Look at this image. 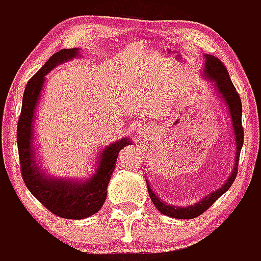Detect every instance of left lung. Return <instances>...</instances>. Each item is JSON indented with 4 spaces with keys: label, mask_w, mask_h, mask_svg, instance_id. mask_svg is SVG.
<instances>
[{
    "label": "left lung",
    "mask_w": 261,
    "mask_h": 261,
    "mask_svg": "<svg viewBox=\"0 0 261 261\" xmlns=\"http://www.w3.org/2000/svg\"><path fill=\"white\" fill-rule=\"evenodd\" d=\"M205 75L214 82L217 87V91L222 95L223 100L226 102L227 107H229L230 115H231V123L232 128H234L235 140H237V158H235V166L234 171H232L231 176L227 179L225 184L221 187L220 190H217L216 192L211 193L206 197L201 200L200 202L187 208H175L172 205H166L155 196L149 184H147V191H149V196H150L151 201L155 205V208L165 216L172 217V218H180V220H192L199 217L200 214L204 213L205 211H208L212 205L216 202L217 199H220L221 196L229 190L231 184L234 183L237 174H238V163H239V155H241L242 146H243V138H244V130L243 125H242V100L239 96L238 91L232 85L231 80H230L229 71L223 65V62L220 59L212 56V55H206L205 56ZM147 183V181H146Z\"/></svg>",
    "instance_id": "8db88e82"
}]
</instances>
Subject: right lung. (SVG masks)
<instances>
[{
  "label": "right lung",
  "instance_id": "1",
  "mask_svg": "<svg viewBox=\"0 0 261 261\" xmlns=\"http://www.w3.org/2000/svg\"><path fill=\"white\" fill-rule=\"evenodd\" d=\"M78 56L77 48L61 49L49 57L34 77L27 82L23 93L22 110L17 126V144L19 154L20 174L30 192L44 205L45 208L61 218L82 220L95 214L102 208L107 196V187L111 175L116 166L117 153L129 144L128 138L120 140L106 147L100 155L96 171L86 181H69L49 179L38 170L32 151V123L43 89L45 74L61 62Z\"/></svg>",
  "mask_w": 261,
  "mask_h": 261
}]
</instances>
